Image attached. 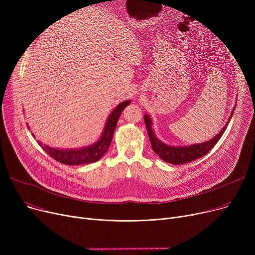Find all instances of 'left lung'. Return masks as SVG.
<instances>
[{
	"label": "left lung",
	"instance_id": "8db88e82",
	"mask_svg": "<svg viewBox=\"0 0 255 255\" xmlns=\"http://www.w3.org/2000/svg\"><path fill=\"white\" fill-rule=\"evenodd\" d=\"M234 111L232 113V116L234 114ZM232 116L230 117L229 122L226 123V125L222 128V130L218 133L215 137L212 138L209 141H206L203 143L192 144L189 146H170V145H167V144L161 142L154 134L153 129H152L151 119L148 116H144L143 119H144L146 130H148V135H149V138L151 141L153 151L162 160H164L165 162L178 165V164H183V163H188L190 161H193V160H195V159H198L200 157L207 155L214 148V145L218 142V140L221 138V136L223 135V133L226 130L227 125H229L230 121L232 119Z\"/></svg>",
	"mask_w": 255,
	"mask_h": 255
}]
</instances>
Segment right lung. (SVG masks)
Listing matches in <instances>:
<instances>
[{
	"instance_id": "right-lung-1",
	"label": "right lung",
	"mask_w": 255,
	"mask_h": 255,
	"mask_svg": "<svg viewBox=\"0 0 255 255\" xmlns=\"http://www.w3.org/2000/svg\"><path fill=\"white\" fill-rule=\"evenodd\" d=\"M130 104V101H124L118 105L115 111L109 117V120L105 124L104 131L102 133V136L100 139L88 148L77 149V150H58L52 149L48 145H44L42 142H39L41 148L58 162L67 165H79V164H86V163H93L96 162L109 150L114 132L117 127L118 120L124 111L125 107Z\"/></svg>"
}]
</instances>
